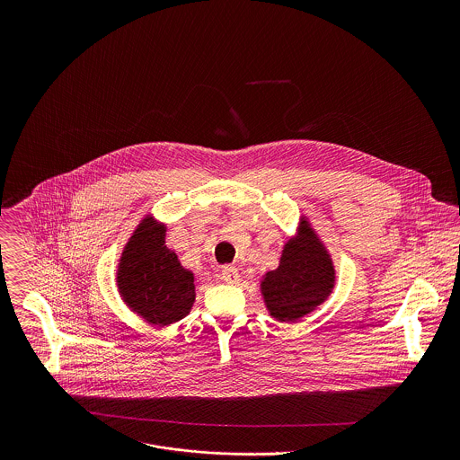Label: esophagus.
I'll return each instance as SVG.
<instances>
[{"label": "esophagus", "mask_w": 460, "mask_h": 460, "mask_svg": "<svg viewBox=\"0 0 460 460\" xmlns=\"http://www.w3.org/2000/svg\"><path fill=\"white\" fill-rule=\"evenodd\" d=\"M221 276H223V279H225L226 283H237L239 278H241L239 269L234 267V265H225L223 270H221Z\"/></svg>", "instance_id": "obj_1"}]
</instances>
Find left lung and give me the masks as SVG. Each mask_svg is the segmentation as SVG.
I'll list each match as a JSON object with an SVG mask.
<instances>
[{
  "instance_id": "obj_1",
  "label": "left lung",
  "mask_w": 460,
  "mask_h": 460,
  "mask_svg": "<svg viewBox=\"0 0 460 460\" xmlns=\"http://www.w3.org/2000/svg\"><path fill=\"white\" fill-rule=\"evenodd\" d=\"M334 265L324 243L306 217H301L299 237H290L274 270L261 281L265 308L279 323H297L323 303L334 288Z\"/></svg>"
}]
</instances>
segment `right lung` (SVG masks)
<instances>
[{
    "label": "right lung",
    "instance_id": "add662e5",
    "mask_svg": "<svg viewBox=\"0 0 460 460\" xmlns=\"http://www.w3.org/2000/svg\"><path fill=\"white\" fill-rule=\"evenodd\" d=\"M164 237V225L152 216L143 217L124 246L117 270L122 301L157 328L184 319L197 297L195 274L166 246Z\"/></svg>",
    "mask_w": 460,
    "mask_h": 460
}]
</instances>
